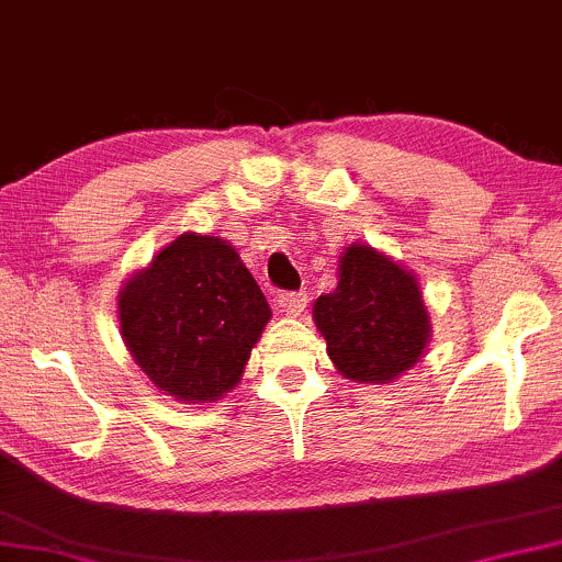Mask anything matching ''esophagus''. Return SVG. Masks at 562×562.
<instances>
[{"mask_svg":"<svg viewBox=\"0 0 562 562\" xmlns=\"http://www.w3.org/2000/svg\"><path fill=\"white\" fill-rule=\"evenodd\" d=\"M305 305H308V293L305 290H301V293H290L282 297V308H285V313L290 318H301Z\"/></svg>","mask_w":562,"mask_h":562,"instance_id":"obj_1","label":"esophagus"}]
</instances>
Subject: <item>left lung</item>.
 Segmentation results:
<instances>
[{"label": "left lung", "mask_w": 562, "mask_h": 562, "mask_svg": "<svg viewBox=\"0 0 562 562\" xmlns=\"http://www.w3.org/2000/svg\"><path fill=\"white\" fill-rule=\"evenodd\" d=\"M328 359L355 383H395L424 357L431 318L416 274L370 244H349L339 282L313 303Z\"/></svg>", "instance_id": "1"}]
</instances>
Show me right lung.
<instances>
[{"label":"right lung","instance_id":"obj_1","mask_svg":"<svg viewBox=\"0 0 562 562\" xmlns=\"http://www.w3.org/2000/svg\"><path fill=\"white\" fill-rule=\"evenodd\" d=\"M272 318L257 280L221 236L179 234L117 293L125 349L154 387L182 403L221 401Z\"/></svg>","mask_w":562,"mask_h":562}]
</instances>
